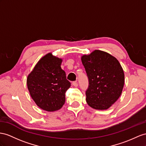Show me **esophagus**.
Instances as JSON below:
<instances>
[{"label": "esophagus", "instance_id": "obj_1", "mask_svg": "<svg viewBox=\"0 0 146 146\" xmlns=\"http://www.w3.org/2000/svg\"><path fill=\"white\" fill-rule=\"evenodd\" d=\"M72 84H73V86H74V87H77L78 86V84L76 81H73L72 83Z\"/></svg>", "mask_w": 146, "mask_h": 146}]
</instances>
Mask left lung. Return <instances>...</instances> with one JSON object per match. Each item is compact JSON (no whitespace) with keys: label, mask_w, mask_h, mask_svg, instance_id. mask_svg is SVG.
Here are the masks:
<instances>
[{"label":"left lung","mask_w":146,"mask_h":146,"mask_svg":"<svg viewBox=\"0 0 146 146\" xmlns=\"http://www.w3.org/2000/svg\"><path fill=\"white\" fill-rule=\"evenodd\" d=\"M81 61L87 74L89 85L86 102L97 110H106L120 96L125 74L118 60L106 52L96 50L83 55Z\"/></svg>","instance_id":"obj_1"}]
</instances>
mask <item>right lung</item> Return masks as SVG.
<instances>
[{"label":"right lung","mask_w":146,"mask_h":146,"mask_svg":"<svg viewBox=\"0 0 146 146\" xmlns=\"http://www.w3.org/2000/svg\"><path fill=\"white\" fill-rule=\"evenodd\" d=\"M61 58L51 53L37 62L27 78L32 99L42 110L54 111L61 109L65 102V92L71 86L66 73L61 68Z\"/></svg>","instance_id":"right-lung-1"}]
</instances>
